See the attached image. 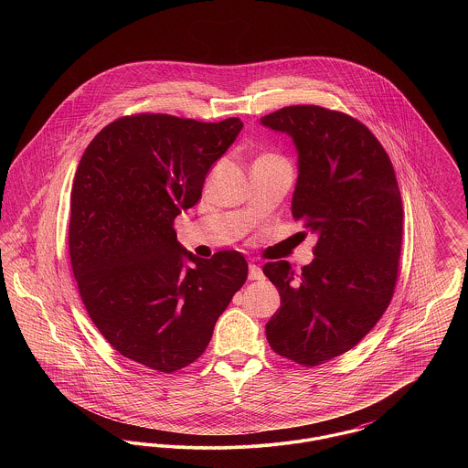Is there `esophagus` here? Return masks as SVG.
Listing matches in <instances>:
<instances>
[{"label": "esophagus", "mask_w": 468, "mask_h": 468, "mask_svg": "<svg viewBox=\"0 0 468 468\" xmlns=\"http://www.w3.org/2000/svg\"><path fill=\"white\" fill-rule=\"evenodd\" d=\"M261 279H263V270L258 265L250 263L249 265V281H261Z\"/></svg>", "instance_id": "esophagus-1"}]
</instances>
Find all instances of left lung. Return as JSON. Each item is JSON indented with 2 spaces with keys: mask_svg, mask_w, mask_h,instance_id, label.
I'll return each mask as SVG.
<instances>
[{
  "mask_svg": "<svg viewBox=\"0 0 468 468\" xmlns=\"http://www.w3.org/2000/svg\"><path fill=\"white\" fill-rule=\"evenodd\" d=\"M290 134L298 153L294 219L317 237L314 260L296 275L288 261L263 273L281 294L267 323L270 347L305 367L344 355L388 309L399 275L403 208L393 165L356 119L315 105L261 117Z\"/></svg>",
  "mask_w": 468,
  "mask_h": 468,
  "instance_id": "left-lung-1",
  "label": "left lung"
}]
</instances>
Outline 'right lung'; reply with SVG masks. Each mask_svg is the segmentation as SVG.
I'll return each mask as SVG.
<instances>
[{
	"mask_svg": "<svg viewBox=\"0 0 468 468\" xmlns=\"http://www.w3.org/2000/svg\"><path fill=\"white\" fill-rule=\"evenodd\" d=\"M242 128L239 117H121L79 163L68 245L82 302L119 355L157 372L172 374L203 355L247 279L239 250L203 260L178 244L174 229Z\"/></svg>",
	"mask_w": 468,
	"mask_h": 468,
	"instance_id": "add662e5",
	"label": "right lung"
}]
</instances>
